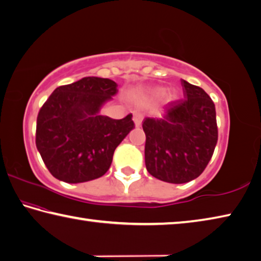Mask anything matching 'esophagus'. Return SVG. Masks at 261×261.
<instances>
[{
    "mask_svg": "<svg viewBox=\"0 0 261 261\" xmlns=\"http://www.w3.org/2000/svg\"><path fill=\"white\" fill-rule=\"evenodd\" d=\"M133 120L136 127H140L142 125V121H143V113L140 112V111H136L134 112V116H133Z\"/></svg>",
    "mask_w": 261,
    "mask_h": 261,
    "instance_id": "1",
    "label": "esophagus"
}]
</instances>
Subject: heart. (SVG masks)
Masks as SVG:
<instances>
[{"label":"heart","instance_id":"b5f03b06","mask_svg":"<svg viewBox=\"0 0 261 261\" xmlns=\"http://www.w3.org/2000/svg\"><path fill=\"white\" fill-rule=\"evenodd\" d=\"M151 94L154 96V97H161V96L165 94V90L163 88H156L151 91Z\"/></svg>","mask_w":261,"mask_h":261}]
</instances>
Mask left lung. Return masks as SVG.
<instances>
[{"label":"left lung","mask_w":261,"mask_h":261,"mask_svg":"<svg viewBox=\"0 0 261 261\" xmlns=\"http://www.w3.org/2000/svg\"><path fill=\"white\" fill-rule=\"evenodd\" d=\"M185 99L168 103L162 118L143 120L145 166L158 180L186 184L202 174L218 141L216 107L200 87L181 80Z\"/></svg>","instance_id":"8db88e82"}]
</instances>
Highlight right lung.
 Segmentation results:
<instances>
[{"instance_id":"right-lung-1","label":"right lung","mask_w":261,"mask_h":261,"mask_svg":"<svg viewBox=\"0 0 261 261\" xmlns=\"http://www.w3.org/2000/svg\"><path fill=\"white\" fill-rule=\"evenodd\" d=\"M113 80L86 76L54 90L36 119V148L56 179L81 184L104 175L114 150L135 127L132 114H99L118 93Z\"/></svg>"}]
</instances>
